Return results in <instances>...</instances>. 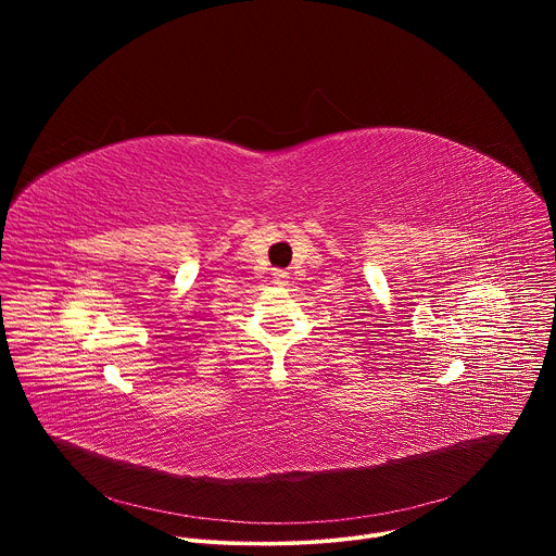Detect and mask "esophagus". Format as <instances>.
Returning a JSON list of instances; mask_svg holds the SVG:
<instances>
[{"label": "esophagus", "instance_id": "1", "mask_svg": "<svg viewBox=\"0 0 556 556\" xmlns=\"http://www.w3.org/2000/svg\"><path fill=\"white\" fill-rule=\"evenodd\" d=\"M288 279H290V275H288L286 270H275V283L286 286V283H288Z\"/></svg>", "mask_w": 556, "mask_h": 556}]
</instances>
